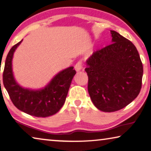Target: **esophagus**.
Wrapping results in <instances>:
<instances>
[{
  "mask_svg": "<svg viewBox=\"0 0 151 151\" xmlns=\"http://www.w3.org/2000/svg\"><path fill=\"white\" fill-rule=\"evenodd\" d=\"M82 61H79L75 65V70L77 71H80L82 70Z\"/></svg>",
  "mask_w": 151,
  "mask_h": 151,
  "instance_id": "1",
  "label": "esophagus"
}]
</instances>
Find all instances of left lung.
Returning a JSON list of instances; mask_svg holds the SVG:
<instances>
[{"label": "left lung", "instance_id": "8db88e82", "mask_svg": "<svg viewBox=\"0 0 151 151\" xmlns=\"http://www.w3.org/2000/svg\"><path fill=\"white\" fill-rule=\"evenodd\" d=\"M112 43L86 61L88 90L92 102L106 112L122 109L139 94L143 67L136 47L114 31Z\"/></svg>", "mask_w": 151, "mask_h": 151}]
</instances>
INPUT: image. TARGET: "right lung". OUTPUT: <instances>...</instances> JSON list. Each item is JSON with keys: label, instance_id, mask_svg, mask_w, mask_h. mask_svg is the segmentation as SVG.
<instances>
[{"label": "right lung", "instance_id": "obj_1", "mask_svg": "<svg viewBox=\"0 0 151 151\" xmlns=\"http://www.w3.org/2000/svg\"><path fill=\"white\" fill-rule=\"evenodd\" d=\"M22 41L23 39L14 45L6 56L3 71L4 88L13 104L22 112L36 117L52 116L65 103L76 71L73 67H69L56 74L47 85L39 90L23 88L14 79L12 67L14 53Z\"/></svg>", "mask_w": 151, "mask_h": 151}]
</instances>
